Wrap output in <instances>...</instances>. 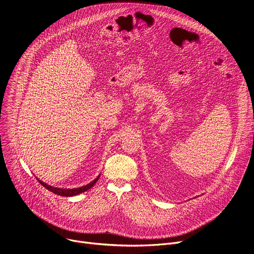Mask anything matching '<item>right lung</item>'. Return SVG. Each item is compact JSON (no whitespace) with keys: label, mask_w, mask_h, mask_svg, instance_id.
<instances>
[{"label":"right lung","mask_w":254,"mask_h":254,"mask_svg":"<svg viewBox=\"0 0 254 254\" xmlns=\"http://www.w3.org/2000/svg\"><path fill=\"white\" fill-rule=\"evenodd\" d=\"M100 175H98L93 181H91L90 183H88L87 186H84V187H81V188H77V189H61V188H55V187H52V186H49V184H47L45 182L39 180L37 177L36 179L38 180V182L41 184V186H43L45 189L49 190L50 191L58 194V195H61V196H74V195H78L82 192H85L86 190H90L92 187L94 186V184L96 183V181L99 179Z\"/></svg>","instance_id":"obj_1"}]
</instances>
